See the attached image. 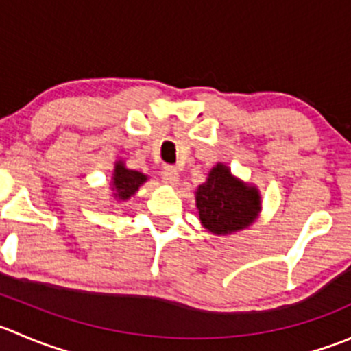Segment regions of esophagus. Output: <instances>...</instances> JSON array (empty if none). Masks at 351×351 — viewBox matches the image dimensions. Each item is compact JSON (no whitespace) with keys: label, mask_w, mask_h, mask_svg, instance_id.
Listing matches in <instances>:
<instances>
[{"label":"esophagus","mask_w":351,"mask_h":351,"mask_svg":"<svg viewBox=\"0 0 351 351\" xmlns=\"http://www.w3.org/2000/svg\"><path fill=\"white\" fill-rule=\"evenodd\" d=\"M162 176V182L168 183V185H175L178 182V169L175 166H166L161 173Z\"/></svg>","instance_id":"obj_1"}]
</instances>
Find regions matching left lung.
Listing matches in <instances>:
<instances>
[{
  "instance_id": "8db88e82",
  "label": "left lung",
  "mask_w": 351,
  "mask_h": 351,
  "mask_svg": "<svg viewBox=\"0 0 351 351\" xmlns=\"http://www.w3.org/2000/svg\"><path fill=\"white\" fill-rule=\"evenodd\" d=\"M195 200L204 228L216 234L243 230L261 206L257 190L234 180L224 165L213 168L207 182L199 186Z\"/></svg>"
}]
</instances>
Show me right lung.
<instances>
[{
  "label": "right lung",
  "instance_id": "obj_1",
  "mask_svg": "<svg viewBox=\"0 0 351 351\" xmlns=\"http://www.w3.org/2000/svg\"><path fill=\"white\" fill-rule=\"evenodd\" d=\"M145 180H147V176L142 175V173L134 171V169H127L123 166V162H117L113 175L114 195L120 200L130 199Z\"/></svg>",
  "mask_w": 351,
  "mask_h": 351
}]
</instances>
